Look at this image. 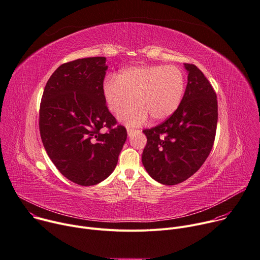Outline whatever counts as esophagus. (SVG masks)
<instances>
[{
    "mask_svg": "<svg viewBox=\"0 0 260 260\" xmlns=\"http://www.w3.org/2000/svg\"><path fill=\"white\" fill-rule=\"evenodd\" d=\"M135 132H140V130H137V129H134V128H127V133H128V136H131L133 135V133Z\"/></svg>",
    "mask_w": 260,
    "mask_h": 260,
    "instance_id": "obj_1",
    "label": "esophagus"
}]
</instances>
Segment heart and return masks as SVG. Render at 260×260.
<instances>
[{"instance_id":"1","label":"heart","mask_w":260,"mask_h":260,"mask_svg":"<svg viewBox=\"0 0 260 260\" xmlns=\"http://www.w3.org/2000/svg\"><path fill=\"white\" fill-rule=\"evenodd\" d=\"M186 91V75L174 65H142L128 67L117 77L104 80L103 96L107 107L118 112V118L128 126H140L150 115L163 121L180 107ZM134 98L132 99V97Z\"/></svg>"}]
</instances>
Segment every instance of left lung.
<instances>
[{"instance_id": "8db88e82", "label": "left lung", "mask_w": 260, "mask_h": 260, "mask_svg": "<svg viewBox=\"0 0 260 260\" xmlns=\"http://www.w3.org/2000/svg\"><path fill=\"white\" fill-rule=\"evenodd\" d=\"M188 83L178 110L160 125L146 129L142 164L163 185H177L201 167L216 136L218 101L212 84L195 65L184 64Z\"/></svg>"}]
</instances>
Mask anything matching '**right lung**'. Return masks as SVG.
<instances>
[{"label": "right lung", "mask_w": 260, "mask_h": 260, "mask_svg": "<svg viewBox=\"0 0 260 260\" xmlns=\"http://www.w3.org/2000/svg\"><path fill=\"white\" fill-rule=\"evenodd\" d=\"M106 57L93 56L57 68L43 91L39 129L45 151L61 174L93 186L114 170L127 139L103 96Z\"/></svg>", "instance_id": "right-lung-1"}]
</instances>
